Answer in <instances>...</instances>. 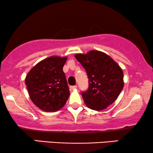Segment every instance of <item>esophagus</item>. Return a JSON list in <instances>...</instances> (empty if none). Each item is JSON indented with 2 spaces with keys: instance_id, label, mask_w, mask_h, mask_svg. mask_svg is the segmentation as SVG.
Wrapping results in <instances>:
<instances>
[{
  "instance_id": "obj_1",
  "label": "esophagus",
  "mask_w": 153,
  "mask_h": 153,
  "mask_svg": "<svg viewBox=\"0 0 153 153\" xmlns=\"http://www.w3.org/2000/svg\"><path fill=\"white\" fill-rule=\"evenodd\" d=\"M76 88H77V85H72V86L70 87V88L71 90H74V89H76Z\"/></svg>"
}]
</instances>
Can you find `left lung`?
<instances>
[{"mask_svg":"<svg viewBox=\"0 0 153 153\" xmlns=\"http://www.w3.org/2000/svg\"><path fill=\"white\" fill-rule=\"evenodd\" d=\"M86 71L88 89L81 92L83 101L93 110H103L120 95L124 85L123 72L118 63L109 56L99 51L74 56Z\"/></svg>","mask_w":153,"mask_h":153,"instance_id":"left-lung-1","label":"left lung"}]
</instances>
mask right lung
I'll use <instances>...</instances> for the list:
<instances>
[{"label":"right lung","mask_w":153,"mask_h":153,"mask_svg":"<svg viewBox=\"0 0 153 153\" xmlns=\"http://www.w3.org/2000/svg\"><path fill=\"white\" fill-rule=\"evenodd\" d=\"M67 57L45 58L29 71L25 83L29 96L36 106L47 112L60 109L70 96L63 68Z\"/></svg>","instance_id":"obj_1"}]
</instances>
